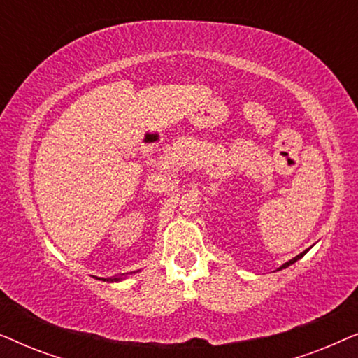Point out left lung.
<instances>
[{
	"mask_svg": "<svg viewBox=\"0 0 358 358\" xmlns=\"http://www.w3.org/2000/svg\"><path fill=\"white\" fill-rule=\"evenodd\" d=\"M308 251H310V249H306V251H303V252H300V254H298V256H296V257H293V259H290V261H288V262H285V264H283V266H280V267H278V268H277V271H282V268H287V267H290V266H292V264H295L296 261H300V259H301L303 256H305V254H306Z\"/></svg>",
	"mask_w": 358,
	"mask_h": 358,
	"instance_id": "8db88e82",
	"label": "left lung"
}]
</instances>
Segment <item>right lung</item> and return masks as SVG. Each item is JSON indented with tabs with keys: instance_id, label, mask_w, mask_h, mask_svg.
<instances>
[{
	"instance_id": "right-lung-1",
	"label": "right lung",
	"mask_w": 358,
	"mask_h": 358,
	"mask_svg": "<svg viewBox=\"0 0 358 358\" xmlns=\"http://www.w3.org/2000/svg\"><path fill=\"white\" fill-rule=\"evenodd\" d=\"M135 273V272H134ZM124 278H127V275L125 273H122L120 277H114V278H107V282H122L124 280ZM104 282H106V278H104Z\"/></svg>"
}]
</instances>
